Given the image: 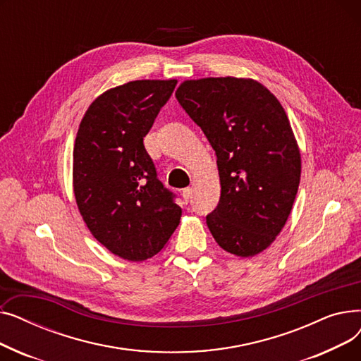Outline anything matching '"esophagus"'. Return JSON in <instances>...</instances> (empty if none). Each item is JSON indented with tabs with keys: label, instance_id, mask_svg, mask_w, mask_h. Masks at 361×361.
I'll return each mask as SVG.
<instances>
[{
	"label": "esophagus",
	"instance_id": "esophagus-1",
	"mask_svg": "<svg viewBox=\"0 0 361 361\" xmlns=\"http://www.w3.org/2000/svg\"><path fill=\"white\" fill-rule=\"evenodd\" d=\"M181 195H183V199H184L185 202H188V200H190V197H192V188H190V187H185Z\"/></svg>",
	"mask_w": 361,
	"mask_h": 361
}]
</instances>
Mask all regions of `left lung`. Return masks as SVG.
I'll return each mask as SVG.
<instances>
[{
  "label": "left lung",
  "instance_id": "1",
  "mask_svg": "<svg viewBox=\"0 0 361 361\" xmlns=\"http://www.w3.org/2000/svg\"><path fill=\"white\" fill-rule=\"evenodd\" d=\"M176 98L216 154L221 197L206 216L215 241L252 257L275 241L298 190L301 155L275 94L244 78L184 80Z\"/></svg>",
  "mask_w": 361,
  "mask_h": 361
}]
</instances>
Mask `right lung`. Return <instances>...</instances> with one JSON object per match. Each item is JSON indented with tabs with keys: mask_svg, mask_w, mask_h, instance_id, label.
<instances>
[{
	"mask_svg": "<svg viewBox=\"0 0 361 361\" xmlns=\"http://www.w3.org/2000/svg\"><path fill=\"white\" fill-rule=\"evenodd\" d=\"M177 85L135 80L108 89L80 121L73 192L89 231L116 256L143 262L165 249L181 207L157 177L143 137Z\"/></svg>",
	"mask_w": 361,
	"mask_h": 361,
	"instance_id": "add662e5",
	"label": "right lung"
}]
</instances>
